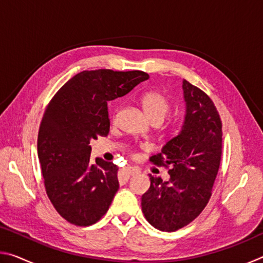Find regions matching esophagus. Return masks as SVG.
I'll list each match as a JSON object with an SVG mask.
<instances>
[{"instance_id":"obj_1","label":"esophagus","mask_w":263,"mask_h":263,"mask_svg":"<svg viewBox=\"0 0 263 263\" xmlns=\"http://www.w3.org/2000/svg\"><path fill=\"white\" fill-rule=\"evenodd\" d=\"M139 169H137L135 167H125L119 171V174L123 177H128V176H132V175H136V174H139Z\"/></svg>"}]
</instances>
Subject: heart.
<instances>
[{
	"label": "heart",
	"instance_id": "heart-1",
	"mask_svg": "<svg viewBox=\"0 0 263 263\" xmlns=\"http://www.w3.org/2000/svg\"><path fill=\"white\" fill-rule=\"evenodd\" d=\"M140 104L149 121L162 122L166 117L169 109H171V102L167 96L159 90H148L140 96Z\"/></svg>",
	"mask_w": 263,
	"mask_h": 263
}]
</instances>
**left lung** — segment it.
Returning <instances> with one entry per match:
<instances>
[{
  "label": "left lung",
  "mask_w": 263,
  "mask_h": 263,
  "mask_svg": "<svg viewBox=\"0 0 263 263\" xmlns=\"http://www.w3.org/2000/svg\"><path fill=\"white\" fill-rule=\"evenodd\" d=\"M185 116L179 135L161 153L149 158L169 168V180L151 175L149 189L141 196V210L151 225L164 232L184 228L211 197L221 158V121L205 92L183 80Z\"/></svg>",
  "instance_id": "8db88e82"
}]
</instances>
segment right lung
Returning <instances> with one entry per match:
<instances>
[{
    "label": "right lung",
    "instance_id": "add662e5",
    "mask_svg": "<svg viewBox=\"0 0 263 263\" xmlns=\"http://www.w3.org/2000/svg\"><path fill=\"white\" fill-rule=\"evenodd\" d=\"M148 78L141 70H83L48 103L39 127L38 158L48 198L70 224L92 225L109 210L119 188L118 167L90 160V140L108 136V101Z\"/></svg>",
    "mask_w": 263,
    "mask_h": 263
}]
</instances>
